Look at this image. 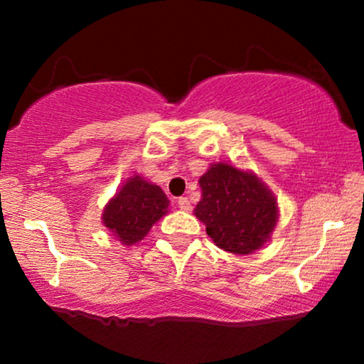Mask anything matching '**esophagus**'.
<instances>
[{
    "label": "esophagus",
    "instance_id": "1",
    "mask_svg": "<svg viewBox=\"0 0 364 364\" xmlns=\"http://www.w3.org/2000/svg\"><path fill=\"white\" fill-rule=\"evenodd\" d=\"M178 205L181 210H185V212L191 210V203H190V200H188V196H181V198L178 200Z\"/></svg>",
    "mask_w": 364,
    "mask_h": 364
}]
</instances>
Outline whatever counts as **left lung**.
Wrapping results in <instances>:
<instances>
[{"label":"left lung","mask_w":364,"mask_h":364,"mask_svg":"<svg viewBox=\"0 0 364 364\" xmlns=\"http://www.w3.org/2000/svg\"><path fill=\"white\" fill-rule=\"evenodd\" d=\"M198 183L202 198L193 212L219 248L250 255L270 240L279 219L277 198L257 174L217 162Z\"/></svg>","instance_id":"obj_1"}]
</instances>
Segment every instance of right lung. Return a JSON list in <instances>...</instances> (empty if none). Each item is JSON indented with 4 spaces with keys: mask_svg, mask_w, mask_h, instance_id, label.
<instances>
[{
    "mask_svg": "<svg viewBox=\"0 0 364 364\" xmlns=\"http://www.w3.org/2000/svg\"><path fill=\"white\" fill-rule=\"evenodd\" d=\"M169 200L161 186L139 174L127 179L102 210V224L123 245L132 246L149 235L150 228L168 214Z\"/></svg>",
    "mask_w": 364,
    "mask_h": 364,
    "instance_id": "obj_1",
    "label": "right lung"
}]
</instances>
